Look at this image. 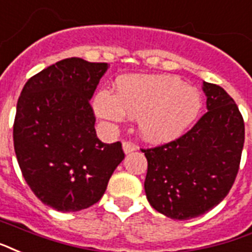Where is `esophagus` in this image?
Here are the masks:
<instances>
[{
    "mask_svg": "<svg viewBox=\"0 0 252 252\" xmlns=\"http://www.w3.org/2000/svg\"><path fill=\"white\" fill-rule=\"evenodd\" d=\"M123 149H124V153H126V155H129V153L136 151L137 147H136L133 143H130V141H124V143H123Z\"/></svg>",
    "mask_w": 252,
    "mask_h": 252,
    "instance_id": "obj_1",
    "label": "esophagus"
}]
</instances>
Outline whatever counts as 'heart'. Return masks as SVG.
Masks as SVG:
<instances>
[{
  "label": "heart",
  "instance_id": "heart-1",
  "mask_svg": "<svg viewBox=\"0 0 252 252\" xmlns=\"http://www.w3.org/2000/svg\"><path fill=\"white\" fill-rule=\"evenodd\" d=\"M199 92L166 75H132L118 80L116 95L100 91L95 111L101 119L120 122L124 115L137 118L144 139L166 143L180 137L198 118Z\"/></svg>",
  "mask_w": 252,
  "mask_h": 252
}]
</instances>
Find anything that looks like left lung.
<instances>
[{"label": "left lung", "mask_w": 252, "mask_h": 252, "mask_svg": "<svg viewBox=\"0 0 252 252\" xmlns=\"http://www.w3.org/2000/svg\"><path fill=\"white\" fill-rule=\"evenodd\" d=\"M207 112L181 137L141 149L151 206L172 220L205 214L228 194L241 164L245 123L223 88L203 82Z\"/></svg>", "instance_id": "left-lung-1"}]
</instances>
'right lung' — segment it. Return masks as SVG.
Returning <instances> with one entry per match:
<instances>
[{"label": "right lung", "instance_id": "right-lung-1", "mask_svg": "<svg viewBox=\"0 0 252 252\" xmlns=\"http://www.w3.org/2000/svg\"><path fill=\"white\" fill-rule=\"evenodd\" d=\"M107 63L67 58L26 82L13 140L19 168L32 193L58 211H79L103 197L124 160L122 143L97 139L90 104Z\"/></svg>", "mask_w": 252, "mask_h": 252}]
</instances>
